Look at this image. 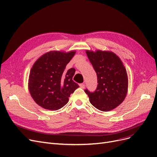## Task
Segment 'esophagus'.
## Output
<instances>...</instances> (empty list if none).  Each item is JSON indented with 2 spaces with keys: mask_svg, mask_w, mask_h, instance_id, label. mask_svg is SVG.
Returning a JSON list of instances; mask_svg holds the SVG:
<instances>
[{
  "mask_svg": "<svg viewBox=\"0 0 157 157\" xmlns=\"http://www.w3.org/2000/svg\"><path fill=\"white\" fill-rule=\"evenodd\" d=\"M85 84L84 83H80L79 84V87H81V88H82V89H84L85 88Z\"/></svg>",
  "mask_w": 157,
  "mask_h": 157,
  "instance_id": "1",
  "label": "esophagus"
}]
</instances>
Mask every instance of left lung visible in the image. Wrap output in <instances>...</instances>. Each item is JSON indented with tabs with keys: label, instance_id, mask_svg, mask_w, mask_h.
I'll return each instance as SVG.
<instances>
[{
	"label": "left lung",
	"instance_id": "left-lung-1",
	"mask_svg": "<svg viewBox=\"0 0 157 157\" xmlns=\"http://www.w3.org/2000/svg\"><path fill=\"white\" fill-rule=\"evenodd\" d=\"M97 75L98 85L93 93L85 90L96 108L108 112L122 103L128 91V75L120 58L112 52L86 50Z\"/></svg>",
	"mask_w": 157,
	"mask_h": 157
}]
</instances>
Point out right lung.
I'll return each instance as SVG.
<instances>
[{"instance_id": "1", "label": "right lung", "mask_w": 157, "mask_h": 157, "mask_svg": "<svg viewBox=\"0 0 157 157\" xmlns=\"http://www.w3.org/2000/svg\"><path fill=\"white\" fill-rule=\"evenodd\" d=\"M75 51H51L39 57L30 71L28 87L38 105L49 110H57L68 102V97L79 87L72 78L74 68L65 70Z\"/></svg>"}]
</instances>
